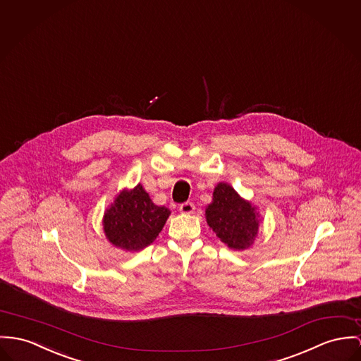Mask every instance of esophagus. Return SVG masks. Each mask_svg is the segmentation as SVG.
<instances>
[{"mask_svg": "<svg viewBox=\"0 0 361 361\" xmlns=\"http://www.w3.org/2000/svg\"><path fill=\"white\" fill-rule=\"evenodd\" d=\"M195 210V204L192 202H184L180 204V212L183 214H192Z\"/></svg>", "mask_w": 361, "mask_h": 361, "instance_id": "obj_1", "label": "esophagus"}]
</instances>
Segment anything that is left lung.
<instances>
[{"label":"left lung","instance_id":"1","mask_svg":"<svg viewBox=\"0 0 361 361\" xmlns=\"http://www.w3.org/2000/svg\"><path fill=\"white\" fill-rule=\"evenodd\" d=\"M206 220L216 235L231 249L249 247L258 233V213L226 183L213 192V202L206 209Z\"/></svg>","mask_w":361,"mask_h":361}]
</instances>
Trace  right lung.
Returning a JSON list of instances; mask_svg holds the SVG:
<instances>
[{"label":"right lung","mask_w":361,"mask_h":361,"mask_svg":"<svg viewBox=\"0 0 361 361\" xmlns=\"http://www.w3.org/2000/svg\"><path fill=\"white\" fill-rule=\"evenodd\" d=\"M169 216L170 210L154 204L139 184L116 196L104 214V232L114 246L136 251L157 239Z\"/></svg>","instance_id":"right-lung-1"}]
</instances>
